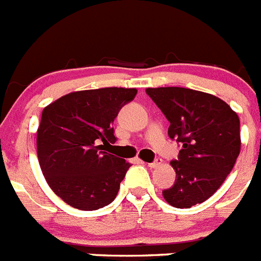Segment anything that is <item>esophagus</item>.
<instances>
[{
    "label": "esophagus",
    "instance_id": "34e87169",
    "mask_svg": "<svg viewBox=\"0 0 261 261\" xmlns=\"http://www.w3.org/2000/svg\"><path fill=\"white\" fill-rule=\"evenodd\" d=\"M161 165H162V159H161V158H156L155 161H154V162L147 163V166H149V167H151V168L159 167V166H161Z\"/></svg>",
    "mask_w": 261,
    "mask_h": 261
}]
</instances>
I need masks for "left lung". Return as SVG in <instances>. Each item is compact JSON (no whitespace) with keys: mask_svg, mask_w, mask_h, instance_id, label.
<instances>
[{"mask_svg":"<svg viewBox=\"0 0 261 261\" xmlns=\"http://www.w3.org/2000/svg\"><path fill=\"white\" fill-rule=\"evenodd\" d=\"M170 121L168 136L180 142L174 186L163 197L175 208H191L216 192L241 153V124L222 99L186 87L146 89Z\"/></svg>","mask_w":261,"mask_h":261,"instance_id":"1","label":"left lung"}]
</instances>
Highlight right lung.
<instances>
[{"label":"right lung","instance_id":"1","mask_svg":"<svg viewBox=\"0 0 261 261\" xmlns=\"http://www.w3.org/2000/svg\"><path fill=\"white\" fill-rule=\"evenodd\" d=\"M136 94L124 87L74 91L43 110L39 165L50 190L73 208L96 211L116 197L130 163L103 150L116 142L114 120Z\"/></svg>","mask_w":261,"mask_h":261}]
</instances>
